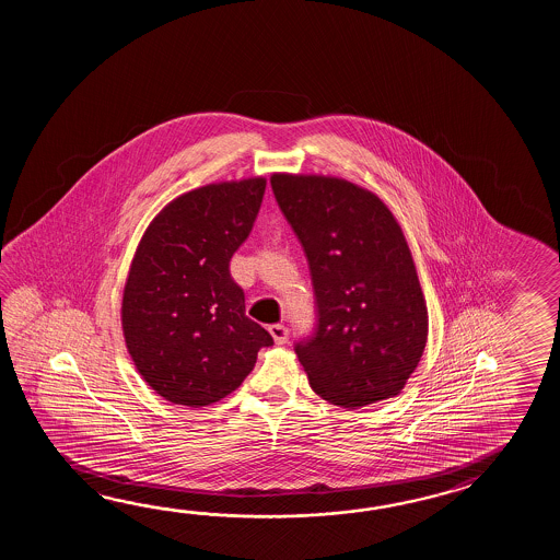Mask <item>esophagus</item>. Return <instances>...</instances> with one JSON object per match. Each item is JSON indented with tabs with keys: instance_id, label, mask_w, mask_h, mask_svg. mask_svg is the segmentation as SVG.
<instances>
[{
	"instance_id": "1",
	"label": "esophagus",
	"mask_w": 560,
	"mask_h": 560,
	"mask_svg": "<svg viewBox=\"0 0 560 560\" xmlns=\"http://www.w3.org/2000/svg\"><path fill=\"white\" fill-rule=\"evenodd\" d=\"M268 330L272 334L276 345H285V340H288V328H285V326H282V324H272Z\"/></svg>"
}]
</instances>
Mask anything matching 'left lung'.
I'll return each instance as SVG.
<instances>
[{
    "mask_svg": "<svg viewBox=\"0 0 560 560\" xmlns=\"http://www.w3.org/2000/svg\"><path fill=\"white\" fill-rule=\"evenodd\" d=\"M276 202L308 260L316 328L294 346L314 393L360 408L417 370L429 310L405 234L378 196L332 176L275 174Z\"/></svg>",
    "mask_w": 560,
    "mask_h": 560,
    "instance_id": "obj_1",
    "label": "left lung"
}]
</instances>
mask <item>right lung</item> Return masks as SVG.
<instances>
[{
  "instance_id": "right-lung-1",
  "label": "right lung",
  "mask_w": 560,
  "mask_h": 560,
  "mask_svg": "<svg viewBox=\"0 0 560 560\" xmlns=\"http://www.w3.org/2000/svg\"><path fill=\"white\" fill-rule=\"evenodd\" d=\"M266 179L208 184L182 194L143 232L121 300V328L143 381L174 405H212L275 345L246 316L230 276L250 236Z\"/></svg>"
}]
</instances>
